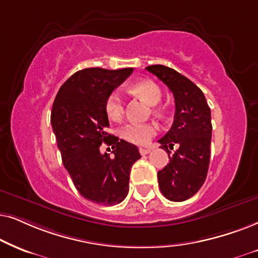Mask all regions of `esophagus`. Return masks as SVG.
<instances>
[{"label": "esophagus", "instance_id": "1", "mask_svg": "<svg viewBox=\"0 0 258 258\" xmlns=\"http://www.w3.org/2000/svg\"><path fill=\"white\" fill-rule=\"evenodd\" d=\"M151 151H152V149H151V147H140L139 149V152H140V154H147V153H150Z\"/></svg>", "mask_w": 258, "mask_h": 258}]
</instances>
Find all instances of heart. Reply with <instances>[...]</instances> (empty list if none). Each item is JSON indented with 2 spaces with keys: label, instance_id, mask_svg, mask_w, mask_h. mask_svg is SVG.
Masks as SVG:
<instances>
[{
  "label": "heart",
  "instance_id": "1",
  "mask_svg": "<svg viewBox=\"0 0 258 258\" xmlns=\"http://www.w3.org/2000/svg\"><path fill=\"white\" fill-rule=\"evenodd\" d=\"M130 91L133 94L138 95L151 106L157 105L161 100V89L156 82L151 80H140L130 86ZM106 113L109 119L118 121L123 116L125 107H123L122 98L118 93H112L106 100ZM159 108H154V113H159ZM157 133V126L154 123H128L120 131V136L126 142L135 145L145 146L149 145L151 140Z\"/></svg>",
  "mask_w": 258,
  "mask_h": 258
}]
</instances>
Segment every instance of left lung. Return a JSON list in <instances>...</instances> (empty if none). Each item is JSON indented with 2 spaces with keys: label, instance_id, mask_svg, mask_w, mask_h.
I'll use <instances>...</instances> for the list:
<instances>
[{
  "label": "left lung",
  "instance_id": "1",
  "mask_svg": "<svg viewBox=\"0 0 258 258\" xmlns=\"http://www.w3.org/2000/svg\"><path fill=\"white\" fill-rule=\"evenodd\" d=\"M146 70L170 88L176 104L172 127L159 139L170 161L158 171V184L169 201H186L197 194L207 179L212 135L210 107L201 88L177 71L163 64H153ZM174 143L180 149L170 155L168 147L173 148Z\"/></svg>",
  "mask_w": 258,
  "mask_h": 258
}]
</instances>
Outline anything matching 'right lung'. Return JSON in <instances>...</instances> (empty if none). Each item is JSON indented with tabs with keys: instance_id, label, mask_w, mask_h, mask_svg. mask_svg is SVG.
I'll list each match as a JSON object with an SVG mask.
<instances>
[{
	"instance_id": "obj_1",
	"label": "right lung",
	"mask_w": 258,
	"mask_h": 258,
	"mask_svg": "<svg viewBox=\"0 0 258 258\" xmlns=\"http://www.w3.org/2000/svg\"><path fill=\"white\" fill-rule=\"evenodd\" d=\"M132 72L79 71L61 86L51 108V127L64 167L79 194L97 204L121 203L128 194L132 165L142 157L136 145L106 132V100ZM102 142L112 146L113 155L100 152Z\"/></svg>"
}]
</instances>
